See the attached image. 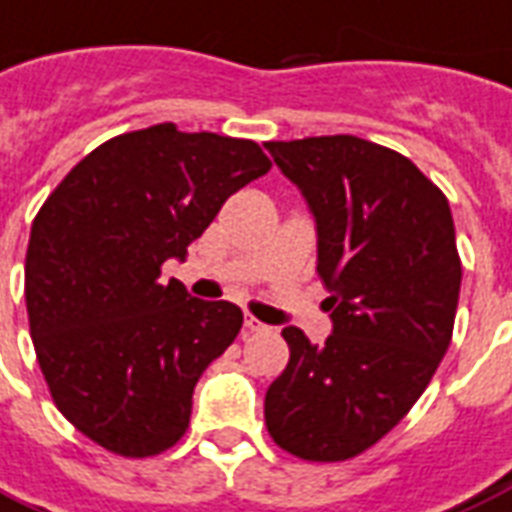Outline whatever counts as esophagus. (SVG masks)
Masks as SVG:
<instances>
[{
  "label": "esophagus",
  "mask_w": 512,
  "mask_h": 512,
  "mask_svg": "<svg viewBox=\"0 0 512 512\" xmlns=\"http://www.w3.org/2000/svg\"><path fill=\"white\" fill-rule=\"evenodd\" d=\"M245 332H267V324H261V321H256L253 315H245Z\"/></svg>",
  "instance_id": "obj_1"
}]
</instances>
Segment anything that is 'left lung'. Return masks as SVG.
<instances>
[{
  "mask_svg": "<svg viewBox=\"0 0 512 512\" xmlns=\"http://www.w3.org/2000/svg\"><path fill=\"white\" fill-rule=\"evenodd\" d=\"M315 221L332 334L286 326L264 421L283 451L343 461L407 416L451 345L461 261L443 191L402 153L353 134L264 142Z\"/></svg>",
  "mask_w": 512,
  "mask_h": 512,
  "instance_id": "8db88e82",
  "label": "left lung"
}]
</instances>
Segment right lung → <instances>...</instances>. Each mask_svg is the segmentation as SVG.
<instances>
[{
	"instance_id": "1",
	"label": "right lung",
	"mask_w": 512,
	"mask_h": 512,
	"mask_svg": "<svg viewBox=\"0 0 512 512\" xmlns=\"http://www.w3.org/2000/svg\"><path fill=\"white\" fill-rule=\"evenodd\" d=\"M270 167L253 140L156 124L102 142L40 207L26 251L34 351L64 418L107 451L142 459L186 434L194 386L242 310L161 283V264L183 261Z\"/></svg>"
}]
</instances>
